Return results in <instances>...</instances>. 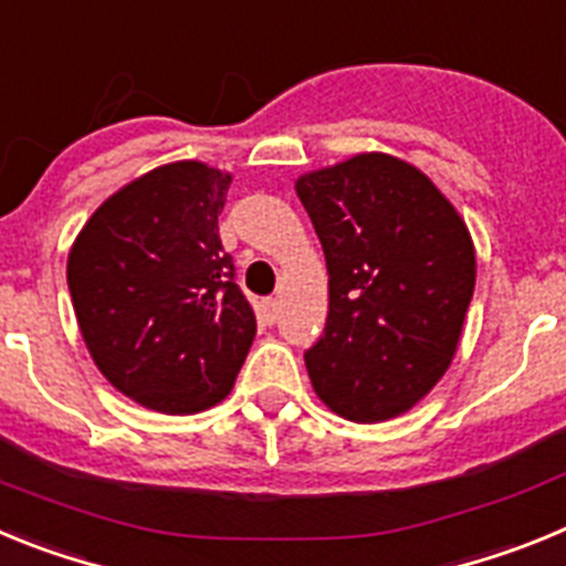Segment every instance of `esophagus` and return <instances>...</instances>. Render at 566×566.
Segmentation results:
<instances>
[{
  "label": "esophagus",
  "instance_id": "esophagus-1",
  "mask_svg": "<svg viewBox=\"0 0 566 566\" xmlns=\"http://www.w3.org/2000/svg\"><path fill=\"white\" fill-rule=\"evenodd\" d=\"M263 314H266L269 323H274V319H277V300L274 297L263 300Z\"/></svg>",
  "mask_w": 566,
  "mask_h": 566
}]
</instances>
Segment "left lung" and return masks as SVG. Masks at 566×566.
<instances>
[{
    "mask_svg": "<svg viewBox=\"0 0 566 566\" xmlns=\"http://www.w3.org/2000/svg\"><path fill=\"white\" fill-rule=\"evenodd\" d=\"M328 266V317L306 352L314 391L352 422L411 411L448 371L476 286L453 203L385 153L300 175Z\"/></svg>",
    "mask_w": 566,
    "mask_h": 566,
    "instance_id": "1",
    "label": "left lung"
}]
</instances>
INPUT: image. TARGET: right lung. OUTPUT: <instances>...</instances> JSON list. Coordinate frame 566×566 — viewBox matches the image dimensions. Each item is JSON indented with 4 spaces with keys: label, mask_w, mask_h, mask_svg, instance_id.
<instances>
[{
    "label": "right lung",
    "mask_w": 566,
    "mask_h": 566,
    "mask_svg": "<svg viewBox=\"0 0 566 566\" xmlns=\"http://www.w3.org/2000/svg\"><path fill=\"white\" fill-rule=\"evenodd\" d=\"M232 175L175 161L90 214L67 258L78 328L98 371L153 411H207L232 391L254 312L234 283L218 214Z\"/></svg>",
    "instance_id": "add662e5"
}]
</instances>
